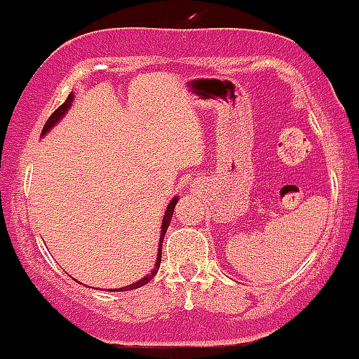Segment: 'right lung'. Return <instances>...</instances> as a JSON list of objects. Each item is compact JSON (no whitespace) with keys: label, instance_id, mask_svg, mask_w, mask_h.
<instances>
[{"label":"right lung","instance_id":"add662e5","mask_svg":"<svg viewBox=\"0 0 359 359\" xmlns=\"http://www.w3.org/2000/svg\"><path fill=\"white\" fill-rule=\"evenodd\" d=\"M72 102H73V93H69L68 98H66V102L62 103V105L59 107V109L55 110V112L52 114L50 117H48V121H47V123H45V126H43V130H41V137H43V135L47 133V131L50 130V128H54L55 124H57L59 121L62 119V116H65V114L68 112V110H69V107H72ZM177 201H179V198H177V196L173 198L172 201H170L168 208H166V212H165V217H163V224H161V236H159L158 257H156V264H154V268H152V272H151V273H147V276H145V277H142V279H140V280H137V283H135V284H130V286H126V287H119V290H117V291H130V290H137V287L145 286V284L151 283L152 277H154L156 273H158V270H159V263H161V245H163V238H165V233H166V229H168L170 221H172L173 208H175ZM109 291H112V290H109Z\"/></svg>","mask_w":359,"mask_h":359}]
</instances>
